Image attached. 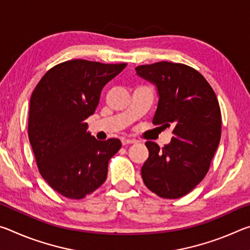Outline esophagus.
<instances>
[{"label":"esophagus","mask_w":250,"mask_h":250,"mask_svg":"<svg viewBox=\"0 0 250 250\" xmlns=\"http://www.w3.org/2000/svg\"><path fill=\"white\" fill-rule=\"evenodd\" d=\"M137 141L133 140V139H122L121 143L122 146H126V145H132V143H135Z\"/></svg>","instance_id":"esophagus-1"}]
</instances>
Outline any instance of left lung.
<instances>
[{"label": "left lung", "instance_id": "obj_1", "mask_svg": "<svg viewBox=\"0 0 250 250\" xmlns=\"http://www.w3.org/2000/svg\"><path fill=\"white\" fill-rule=\"evenodd\" d=\"M137 75L156 86L159 103L153 124L172 128L162 149L147 141L149 158L141 168L147 188L163 198L189 193L209 170L221 140L222 116L217 97L196 69L160 62L135 67Z\"/></svg>", "mask_w": 250, "mask_h": 250}]
</instances>
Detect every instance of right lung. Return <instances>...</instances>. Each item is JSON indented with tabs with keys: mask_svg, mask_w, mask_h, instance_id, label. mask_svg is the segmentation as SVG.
<instances>
[{
	"mask_svg": "<svg viewBox=\"0 0 250 250\" xmlns=\"http://www.w3.org/2000/svg\"><path fill=\"white\" fill-rule=\"evenodd\" d=\"M126 66L74 59L50 68L34 89L28 139L43 179L62 196L80 200L107 179L118 139L98 141L88 132L105 83Z\"/></svg>",
	"mask_w": 250,
	"mask_h": 250,
	"instance_id": "right-lung-1",
	"label": "right lung"
}]
</instances>
